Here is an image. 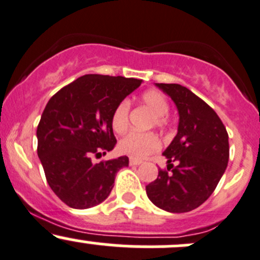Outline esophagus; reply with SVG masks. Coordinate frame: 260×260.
Masks as SVG:
<instances>
[{
  "label": "esophagus",
  "mask_w": 260,
  "mask_h": 260,
  "mask_svg": "<svg viewBox=\"0 0 260 260\" xmlns=\"http://www.w3.org/2000/svg\"><path fill=\"white\" fill-rule=\"evenodd\" d=\"M129 165H131V166H138V165H141V161H137V159L131 158L129 159Z\"/></svg>",
  "instance_id": "1"
}]
</instances>
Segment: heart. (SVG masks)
Returning a JSON list of instances; mask_svg holds the SVG:
<instances>
[{"instance_id": "heart-1", "label": "heart", "mask_w": 260, "mask_h": 260, "mask_svg": "<svg viewBox=\"0 0 260 260\" xmlns=\"http://www.w3.org/2000/svg\"><path fill=\"white\" fill-rule=\"evenodd\" d=\"M142 103L152 112L154 117V123L158 127H166V114L169 113V102L166 96L157 90H148L141 98ZM129 125V102L122 101L113 111L112 114V128L118 135H123ZM159 141L153 133L131 132L122 138L118 148L123 154L132 157L135 159H143L148 154L159 149Z\"/></svg>"}]
</instances>
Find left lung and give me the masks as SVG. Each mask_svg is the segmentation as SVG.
I'll use <instances>...</instances> for the list:
<instances>
[{"label":"left lung","instance_id":"1","mask_svg":"<svg viewBox=\"0 0 260 260\" xmlns=\"http://www.w3.org/2000/svg\"><path fill=\"white\" fill-rule=\"evenodd\" d=\"M156 86L174 101L179 127L162 153L167 158V171L159 170L157 179L146 186V192L162 210L187 212L210 198L224 175L229 136L214 109L186 86L162 83Z\"/></svg>","mask_w":260,"mask_h":260}]
</instances>
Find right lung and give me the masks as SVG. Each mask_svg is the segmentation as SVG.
<instances>
[{
	"label": "right lung",
	"mask_w": 260,
	"mask_h": 260,
	"mask_svg": "<svg viewBox=\"0 0 260 260\" xmlns=\"http://www.w3.org/2000/svg\"><path fill=\"white\" fill-rule=\"evenodd\" d=\"M133 78L88 74L50 98L36 131L38 156L55 195L73 209L103 203L117 172L129 159L120 156L94 162L114 148L115 107L141 85Z\"/></svg>",
	"instance_id": "obj_1"
}]
</instances>
